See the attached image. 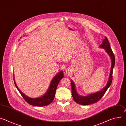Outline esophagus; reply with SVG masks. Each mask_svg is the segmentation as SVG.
<instances>
[{
    "label": "esophagus",
    "mask_w": 126,
    "mask_h": 126,
    "mask_svg": "<svg viewBox=\"0 0 126 126\" xmlns=\"http://www.w3.org/2000/svg\"><path fill=\"white\" fill-rule=\"evenodd\" d=\"M65 72L66 74H70V73H71V69L70 68L66 69L65 70Z\"/></svg>",
    "instance_id": "obj_1"
}]
</instances>
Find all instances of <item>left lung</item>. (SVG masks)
I'll use <instances>...</instances> for the list:
<instances>
[{
  "instance_id": "left-lung-1",
  "label": "left lung",
  "mask_w": 126,
  "mask_h": 126,
  "mask_svg": "<svg viewBox=\"0 0 126 126\" xmlns=\"http://www.w3.org/2000/svg\"><path fill=\"white\" fill-rule=\"evenodd\" d=\"M100 48H102L104 49L105 51L108 54V55L110 57L111 61H112V65L110 70V73L109 75V77L108 81L105 87L103 88L101 90L89 94L87 96H81L79 95L77 92L76 87L75 84L73 82L72 80H71V87H72V94L74 100L78 104L82 105H88L91 104H93L96 103L98 101H99L101 98L104 96L106 91L110 86L112 82V75H113V70L114 67L115 66V59L114 53L111 49L110 43L106 37H105V39L103 40L102 44L100 45Z\"/></svg>"
}]
</instances>
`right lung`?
Returning a JSON list of instances; mask_svg holds the SVG:
<instances>
[{
    "label": "right lung",
    "mask_w": 126,
    "mask_h": 126,
    "mask_svg": "<svg viewBox=\"0 0 126 126\" xmlns=\"http://www.w3.org/2000/svg\"><path fill=\"white\" fill-rule=\"evenodd\" d=\"M63 77V72L62 71H60L52 79L49 87L46 93L43 96L36 98H30L22 93L20 90L18 88L15 81L14 77V82L16 88L18 90L22 97L28 104L35 106L43 107L48 105L53 102L55 95V92L57 86L61 79H62Z\"/></svg>",
    "instance_id": "obj_1"
}]
</instances>
